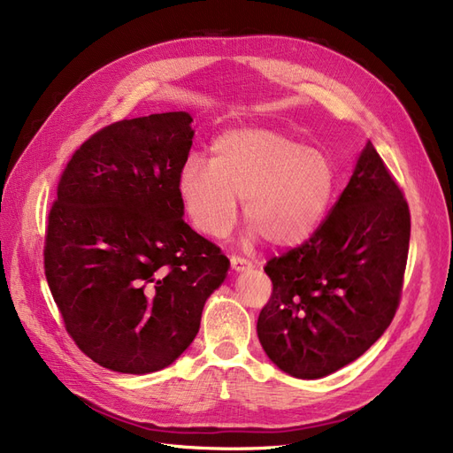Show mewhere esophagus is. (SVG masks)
Returning a JSON list of instances; mask_svg holds the SVG:
<instances>
[{"instance_id":"34e87169","label":"esophagus","mask_w":453,"mask_h":453,"mask_svg":"<svg viewBox=\"0 0 453 453\" xmlns=\"http://www.w3.org/2000/svg\"><path fill=\"white\" fill-rule=\"evenodd\" d=\"M252 261H248L246 257H241V256H231V269L233 271H248L252 269Z\"/></svg>"}]
</instances>
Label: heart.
<instances>
[{
  "mask_svg": "<svg viewBox=\"0 0 453 453\" xmlns=\"http://www.w3.org/2000/svg\"><path fill=\"white\" fill-rule=\"evenodd\" d=\"M334 165L327 152L264 126L226 129L211 144V164L188 157L179 196L192 224L226 237L242 199L250 237L286 246L309 239L329 207Z\"/></svg>",
  "mask_w": 453,
  "mask_h": 453,
  "instance_id": "b5f03b06",
  "label": "heart"
}]
</instances>
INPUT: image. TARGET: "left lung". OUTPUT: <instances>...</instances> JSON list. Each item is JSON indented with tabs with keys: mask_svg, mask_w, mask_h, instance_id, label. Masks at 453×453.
<instances>
[{
	"mask_svg": "<svg viewBox=\"0 0 453 453\" xmlns=\"http://www.w3.org/2000/svg\"><path fill=\"white\" fill-rule=\"evenodd\" d=\"M408 242V203L369 142L324 222L264 267L257 337L276 367L312 380L367 352L399 309Z\"/></svg>",
	"mask_w": 453,
	"mask_h": 453,
	"instance_id": "obj_1",
	"label": "left lung"
}]
</instances>
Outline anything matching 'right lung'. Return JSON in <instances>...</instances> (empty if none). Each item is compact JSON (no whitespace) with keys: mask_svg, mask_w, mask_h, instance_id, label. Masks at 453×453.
<instances>
[{"mask_svg":"<svg viewBox=\"0 0 453 453\" xmlns=\"http://www.w3.org/2000/svg\"><path fill=\"white\" fill-rule=\"evenodd\" d=\"M192 116L120 120L86 139L60 174L45 276L65 331L101 367L147 374L192 344L229 259L184 220L179 173Z\"/></svg>","mask_w":453,"mask_h":453,"instance_id":"1","label":"right lung"}]
</instances>
